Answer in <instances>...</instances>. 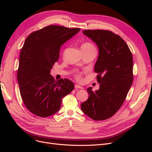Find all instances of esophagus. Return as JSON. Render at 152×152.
I'll list each match as a JSON object with an SVG mask.
<instances>
[{
  "label": "esophagus",
  "instance_id": "esophagus-1",
  "mask_svg": "<svg viewBox=\"0 0 152 152\" xmlns=\"http://www.w3.org/2000/svg\"><path fill=\"white\" fill-rule=\"evenodd\" d=\"M75 89H82V88H83V87H82L80 86H79V85L75 84Z\"/></svg>",
  "mask_w": 152,
  "mask_h": 152
}]
</instances>
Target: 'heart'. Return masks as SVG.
<instances>
[{
	"label": "heart",
	"mask_w": 152,
	"mask_h": 152,
	"mask_svg": "<svg viewBox=\"0 0 152 152\" xmlns=\"http://www.w3.org/2000/svg\"><path fill=\"white\" fill-rule=\"evenodd\" d=\"M81 48H94L93 44H91L89 42H85L82 45ZM76 78L77 80H80L81 79V75L80 74H77Z\"/></svg>",
	"instance_id": "obj_1"
}]
</instances>
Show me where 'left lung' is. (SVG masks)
Instances as JSON below:
<instances>
[{
  "mask_svg": "<svg viewBox=\"0 0 152 152\" xmlns=\"http://www.w3.org/2000/svg\"><path fill=\"white\" fill-rule=\"evenodd\" d=\"M82 33L98 47L94 72L100 85L94 92L91 87L87 88L89 98L80 107L93 120H106L120 109L132 84V55L125 41L111 31L85 30Z\"/></svg>",
  "mask_w": 152,
  "mask_h": 152,
  "instance_id": "obj_1",
  "label": "left lung"
}]
</instances>
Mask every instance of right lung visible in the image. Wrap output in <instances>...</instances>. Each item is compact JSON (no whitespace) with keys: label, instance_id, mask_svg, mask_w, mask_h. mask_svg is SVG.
<instances>
[{"label":"right lung","instance_id":"add662e5","mask_svg":"<svg viewBox=\"0 0 152 152\" xmlns=\"http://www.w3.org/2000/svg\"><path fill=\"white\" fill-rule=\"evenodd\" d=\"M80 28L49 25L32 32L21 48L17 79L25 107L40 117H48L60 109L63 98L74 88L67 79L54 80L50 74L59 57L61 45Z\"/></svg>","mask_w":152,"mask_h":152}]
</instances>
